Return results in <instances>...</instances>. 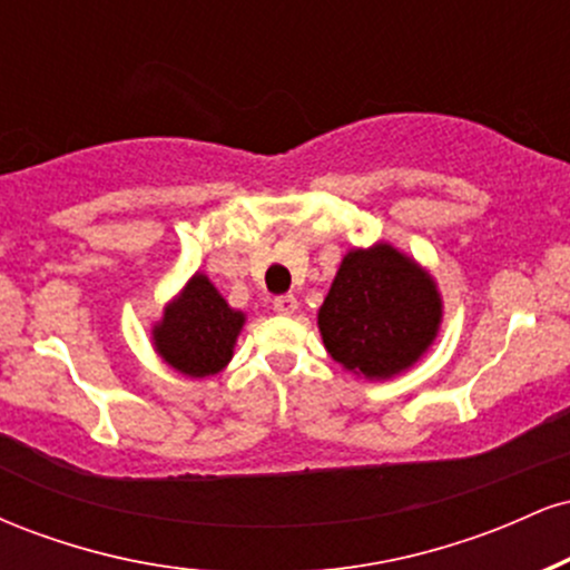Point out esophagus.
<instances>
[{
	"mask_svg": "<svg viewBox=\"0 0 570 570\" xmlns=\"http://www.w3.org/2000/svg\"><path fill=\"white\" fill-rule=\"evenodd\" d=\"M273 307L281 313V316H292V313H297V297L294 294H281V297H276V303H273Z\"/></svg>",
	"mask_w": 570,
	"mask_h": 570,
	"instance_id": "1",
	"label": "esophagus"
}]
</instances>
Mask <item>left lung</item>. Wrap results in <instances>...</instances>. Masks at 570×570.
Instances as JSON below:
<instances>
[{
	"label": "left lung",
	"instance_id": "1",
	"mask_svg": "<svg viewBox=\"0 0 570 570\" xmlns=\"http://www.w3.org/2000/svg\"><path fill=\"white\" fill-rule=\"evenodd\" d=\"M431 273L396 246L351 248L318 307L324 348L364 381H391L423 358L442 326Z\"/></svg>",
	"mask_w": 570,
	"mask_h": 570
}]
</instances>
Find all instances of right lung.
Here are the masks:
<instances>
[{
    "instance_id": "add662e5",
    "label": "right lung",
    "mask_w": 570,
    "mask_h": 570,
    "mask_svg": "<svg viewBox=\"0 0 570 570\" xmlns=\"http://www.w3.org/2000/svg\"><path fill=\"white\" fill-rule=\"evenodd\" d=\"M246 313L222 297L206 273L181 286L153 324V348L179 375L203 381L230 364Z\"/></svg>"
}]
</instances>
